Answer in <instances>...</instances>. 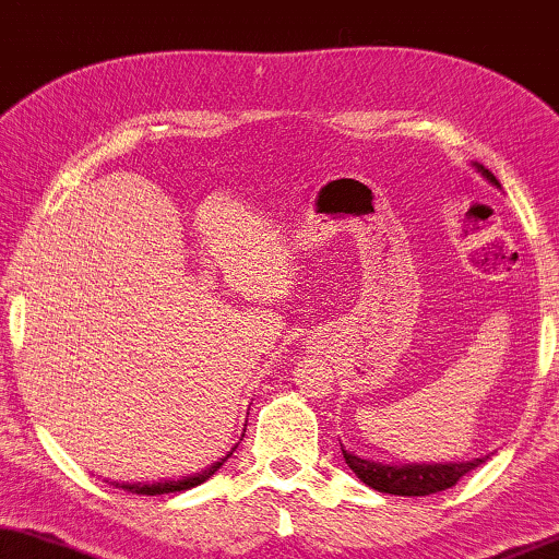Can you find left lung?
<instances>
[{
    "label": "left lung",
    "instance_id": "1",
    "mask_svg": "<svg viewBox=\"0 0 559 559\" xmlns=\"http://www.w3.org/2000/svg\"><path fill=\"white\" fill-rule=\"evenodd\" d=\"M485 178L492 182V186H499V180L489 173L485 165L474 163ZM344 452L346 464L352 466V472L359 477L364 485H369L371 489L384 495H399V497H427V495H437L444 492V489L454 487L464 474H469L472 469H477L481 462H487L489 456H479V460L472 462H447V464H384V462H373V460H364V456H356L354 452Z\"/></svg>",
    "mask_w": 559,
    "mask_h": 559
}]
</instances>
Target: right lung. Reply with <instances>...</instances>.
Masks as SVG:
<instances>
[{
    "label": "right lung",
    "instance_id": "obj_1",
    "mask_svg": "<svg viewBox=\"0 0 559 559\" xmlns=\"http://www.w3.org/2000/svg\"><path fill=\"white\" fill-rule=\"evenodd\" d=\"M233 452H236V447H233L230 452H228L226 456H223L221 462H215V464H211V466H205L203 472L190 474V477H182V479H163V481H153V485H143V481H122V485H118V481H115V487L128 489V492H132V495H147V497H155V495H170V492H186V489H190V487H198V485H203L205 479H211L213 474L221 469L223 462H226Z\"/></svg>",
    "mask_w": 559,
    "mask_h": 559
}]
</instances>
